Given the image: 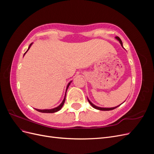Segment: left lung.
<instances>
[{"label":"left lung","mask_w":154,"mask_h":154,"mask_svg":"<svg viewBox=\"0 0 154 154\" xmlns=\"http://www.w3.org/2000/svg\"><path fill=\"white\" fill-rule=\"evenodd\" d=\"M115 38H116V39H117L119 42V43H120V44H121V45H122V47H123V43H122V40H121L119 38V37L118 36H116L115 37ZM87 100H88V102H89V103L91 105V106H92V107H94V109H97V110H104V111H105V110H113V109H115L116 108H117V107H118L119 106H120L121 105H122V104H121V105H118V106H114V107H111V108H104V107H100V106H96L95 105H94V104H93L92 103V102L89 100H88V97H87Z\"/></svg>","instance_id":"obj_1"}]
</instances>
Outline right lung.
<instances>
[{"label": "right lung", "instance_id": "1", "mask_svg": "<svg viewBox=\"0 0 154 154\" xmlns=\"http://www.w3.org/2000/svg\"><path fill=\"white\" fill-rule=\"evenodd\" d=\"M32 44H33V43H31V44L29 45L28 49H27V50L26 51V52L24 53V56L26 54V53L27 52V51H28V50L30 49L31 46L32 45ZM71 82H72V81H71V82H70L68 83V85H67V88H66V94H65L64 98H63V100L62 102L61 103H60V105H58V106H57V107H55V108L51 109H42V110H41V109H35V110H37V111H38V112H42V113H54V112H58V111H59L60 109H61L62 108V106H63V104H64V103H65V101H66V92H67V89H68V87H69V85H70V84H71Z\"/></svg>", "mask_w": 154, "mask_h": 154}]
</instances>
